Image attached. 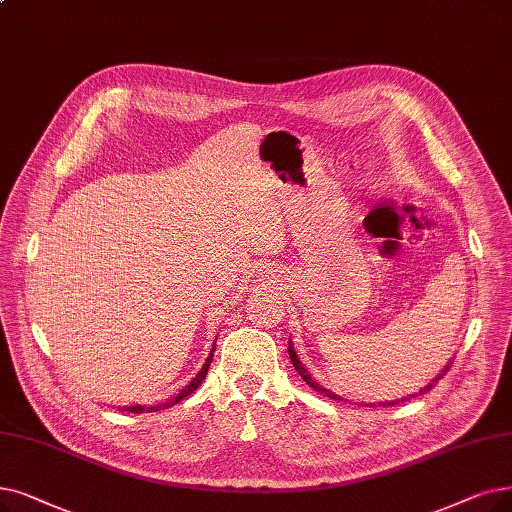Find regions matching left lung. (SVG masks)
<instances>
[{"mask_svg":"<svg viewBox=\"0 0 512 512\" xmlns=\"http://www.w3.org/2000/svg\"><path fill=\"white\" fill-rule=\"evenodd\" d=\"M288 355H291V362H293V366H295V370L301 374V379L309 385V387H314V391H318V393H322V395H326V397H330V399H341V397H337L335 393H330L328 389H324V387H320L314 379H311V376H309V372L303 368V364L299 362V358H297V353H295V349H293V343L291 345H288ZM452 368V362L446 366V368H443L437 376H435V379L425 387V389H420V393H427V391H431L441 379H443V376H446V372ZM410 397H414V395H410ZM402 402H404V399H402ZM397 402H387V404H381V406H395Z\"/></svg>","mask_w":512,"mask_h":512,"instance_id":"1","label":"left lung"}]
</instances>
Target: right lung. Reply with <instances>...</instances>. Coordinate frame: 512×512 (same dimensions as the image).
<instances>
[{
	"instance_id": "1",
	"label": "right lung",
	"mask_w": 512,
	"mask_h": 512,
	"mask_svg": "<svg viewBox=\"0 0 512 512\" xmlns=\"http://www.w3.org/2000/svg\"><path fill=\"white\" fill-rule=\"evenodd\" d=\"M213 351H215V347L211 349V353H209V358H207V362H205V366L201 368V372H198L194 379L190 381V385L188 387H184L182 391H180V395H177L173 402H167V404H161V406H152V408H146V406H127V408H123V410H127V412H133V414H140V412H159V410H165V408H169V406H173V404H177V402H182L184 397H188L198 385L203 383V379L207 376V370H209V366H211V358H213Z\"/></svg>"
}]
</instances>
